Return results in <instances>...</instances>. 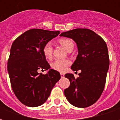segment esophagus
I'll return each mask as SVG.
<instances>
[{
    "instance_id": "esophagus-1",
    "label": "esophagus",
    "mask_w": 120,
    "mask_h": 120,
    "mask_svg": "<svg viewBox=\"0 0 120 120\" xmlns=\"http://www.w3.org/2000/svg\"><path fill=\"white\" fill-rule=\"evenodd\" d=\"M60 76H61V77H62V78H64V74L62 73H60Z\"/></svg>"
}]
</instances>
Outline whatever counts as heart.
I'll use <instances>...</instances> for the list:
<instances>
[{
  "mask_svg": "<svg viewBox=\"0 0 120 120\" xmlns=\"http://www.w3.org/2000/svg\"><path fill=\"white\" fill-rule=\"evenodd\" d=\"M58 42L62 46L65 48L68 51H71L74 48V43L71 39L63 38L58 40ZM43 54L45 58L51 60L52 57V44L50 42H47L44 45L43 47ZM71 64V61L69 60H61L56 59L51 64V68L59 72H64L67 69L69 65Z\"/></svg>",
  "mask_w": 120,
  "mask_h": 120,
  "instance_id": "heart-1",
  "label": "heart"
}]
</instances>
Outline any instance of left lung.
Instances as JSON below:
<instances>
[{
  "instance_id": "obj_1",
  "label": "left lung",
  "mask_w": 120,
  "mask_h": 120,
  "mask_svg": "<svg viewBox=\"0 0 120 120\" xmlns=\"http://www.w3.org/2000/svg\"><path fill=\"white\" fill-rule=\"evenodd\" d=\"M60 36L72 38L76 43L78 54L71 69L81 70L77 78L73 74H65L70 86L64 90V94L73 105L89 107L100 98L105 87L109 67L107 44L95 32L86 28L64 32Z\"/></svg>"
}]
</instances>
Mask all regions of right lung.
Segmentation results:
<instances>
[{
	"label": "right lung",
	"mask_w": 120,
	"mask_h": 120,
	"mask_svg": "<svg viewBox=\"0 0 120 120\" xmlns=\"http://www.w3.org/2000/svg\"><path fill=\"white\" fill-rule=\"evenodd\" d=\"M60 31L31 29L24 32L12 44L8 61V71L13 93L24 105H41L60 79L57 71L50 69L45 75L38 71L48 70L50 65L43 54V47Z\"/></svg>",
	"instance_id": "1"
}]
</instances>
